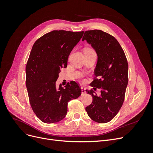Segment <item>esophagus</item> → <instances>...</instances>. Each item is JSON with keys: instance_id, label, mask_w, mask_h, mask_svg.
<instances>
[{"instance_id": "34e87169", "label": "esophagus", "mask_w": 153, "mask_h": 153, "mask_svg": "<svg viewBox=\"0 0 153 153\" xmlns=\"http://www.w3.org/2000/svg\"><path fill=\"white\" fill-rule=\"evenodd\" d=\"M81 89H82V94H85L86 93V91H85V88L82 87Z\"/></svg>"}]
</instances>
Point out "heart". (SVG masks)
Wrapping results in <instances>:
<instances>
[{"label": "heart", "instance_id": "heart-1", "mask_svg": "<svg viewBox=\"0 0 153 153\" xmlns=\"http://www.w3.org/2000/svg\"><path fill=\"white\" fill-rule=\"evenodd\" d=\"M87 49H91V48H87Z\"/></svg>", "mask_w": 153, "mask_h": 153}]
</instances>
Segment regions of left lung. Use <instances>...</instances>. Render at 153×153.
<instances>
[{"label": "left lung", "mask_w": 153, "mask_h": 153, "mask_svg": "<svg viewBox=\"0 0 153 153\" xmlns=\"http://www.w3.org/2000/svg\"><path fill=\"white\" fill-rule=\"evenodd\" d=\"M91 45L98 54L95 77L90 84L94 91L86 90L92 96V103L85 108L94 121L106 123L119 112L123 104L128 82V64L117 40L101 30H86L82 40ZM101 90V95L94 92Z\"/></svg>", "instance_id": "obj_1"}]
</instances>
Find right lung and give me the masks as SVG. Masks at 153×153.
Masks as SVG:
<instances>
[{
	"instance_id": "obj_1",
	"label": "right lung",
	"mask_w": 153,
	"mask_h": 153,
	"mask_svg": "<svg viewBox=\"0 0 153 153\" xmlns=\"http://www.w3.org/2000/svg\"><path fill=\"white\" fill-rule=\"evenodd\" d=\"M84 31L53 30L37 39L25 68L26 87L31 108L41 121L52 124L66 117L68 103L82 93L75 81L65 88H57L55 82L61 68L67 67L69 54L79 42Z\"/></svg>"
}]
</instances>
